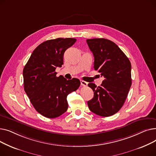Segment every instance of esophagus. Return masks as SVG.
<instances>
[{
  "instance_id": "obj_1",
  "label": "esophagus",
  "mask_w": 156,
  "mask_h": 156,
  "mask_svg": "<svg viewBox=\"0 0 156 156\" xmlns=\"http://www.w3.org/2000/svg\"><path fill=\"white\" fill-rule=\"evenodd\" d=\"M81 85L83 86V87H87L88 85V83L86 82V81H83V80H81Z\"/></svg>"
}]
</instances>
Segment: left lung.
<instances>
[{
  "mask_svg": "<svg viewBox=\"0 0 156 156\" xmlns=\"http://www.w3.org/2000/svg\"><path fill=\"white\" fill-rule=\"evenodd\" d=\"M94 56V69L104 80L100 87L88 83L94 98L88 101V108L97 115L108 117L118 112L123 105L132 85L129 60L119 47L105 38L87 40Z\"/></svg>",
  "mask_w": 156,
  "mask_h": 156,
  "instance_id": "1",
  "label": "left lung"
}]
</instances>
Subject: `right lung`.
I'll return each mask as SVG.
<instances>
[{
  "label": "right lung",
  "instance_id": "add662e5",
  "mask_svg": "<svg viewBox=\"0 0 156 156\" xmlns=\"http://www.w3.org/2000/svg\"><path fill=\"white\" fill-rule=\"evenodd\" d=\"M76 39L58 38L47 40L32 52L24 67V89L36 111L48 118H55L67 111V96L80 85L77 78L67 80L56 76L57 67L63 64L66 49Z\"/></svg>",
  "mask_w": 156,
  "mask_h": 156
}]
</instances>
